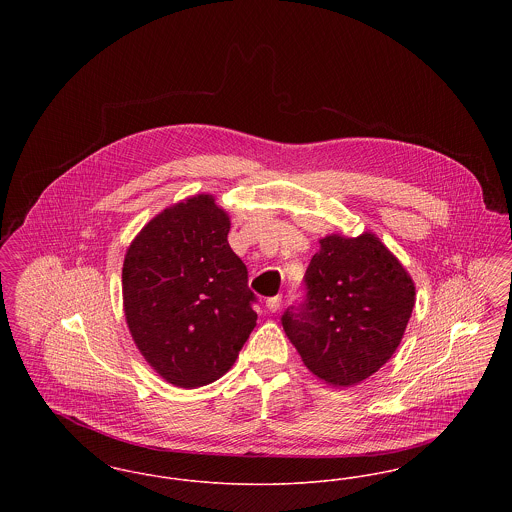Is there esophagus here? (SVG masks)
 <instances>
[{
    "label": "esophagus",
    "mask_w": 512,
    "mask_h": 512,
    "mask_svg": "<svg viewBox=\"0 0 512 512\" xmlns=\"http://www.w3.org/2000/svg\"><path fill=\"white\" fill-rule=\"evenodd\" d=\"M280 305H282V295H274V297H268L267 309L270 311V313H276V311L280 309Z\"/></svg>",
    "instance_id": "obj_1"
}]
</instances>
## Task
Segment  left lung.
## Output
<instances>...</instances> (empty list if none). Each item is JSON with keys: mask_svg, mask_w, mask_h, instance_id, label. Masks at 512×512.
Returning <instances> with one entry per match:
<instances>
[{"mask_svg": "<svg viewBox=\"0 0 512 512\" xmlns=\"http://www.w3.org/2000/svg\"><path fill=\"white\" fill-rule=\"evenodd\" d=\"M303 284L282 326L315 376L349 388L390 361L413 313L414 284L374 234L320 240Z\"/></svg>", "mask_w": 512, "mask_h": 512, "instance_id": "8db88e82", "label": "left lung"}]
</instances>
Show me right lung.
I'll return each mask as SVG.
<instances>
[{
  "label": "right lung",
  "instance_id": "add662e5",
  "mask_svg": "<svg viewBox=\"0 0 512 512\" xmlns=\"http://www.w3.org/2000/svg\"><path fill=\"white\" fill-rule=\"evenodd\" d=\"M230 220L211 195L147 222L122 265V299L138 349L167 382L199 388L236 363L257 313Z\"/></svg>",
  "mask_w": 512,
  "mask_h": 512
}]
</instances>
